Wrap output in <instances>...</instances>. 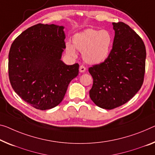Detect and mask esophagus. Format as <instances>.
I'll return each instance as SVG.
<instances>
[{"label": "esophagus", "instance_id": "esophagus-1", "mask_svg": "<svg viewBox=\"0 0 155 155\" xmlns=\"http://www.w3.org/2000/svg\"><path fill=\"white\" fill-rule=\"evenodd\" d=\"M85 71H86V68L84 67V66L81 65V66H80V72H81V73H84Z\"/></svg>", "mask_w": 155, "mask_h": 155}]
</instances>
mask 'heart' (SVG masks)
<instances>
[{"label":"heart","instance_id":"1","mask_svg":"<svg viewBox=\"0 0 155 155\" xmlns=\"http://www.w3.org/2000/svg\"><path fill=\"white\" fill-rule=\"evenodd\" d=\"M112 41V35L107 30L87 29L75 35L74 46L71 43L66 44V53L75 57L76 48L82 53V58L86 62L97 64L108 58Z\"/></svg>","mask_w":155,"mask_h":155}]
</instances>
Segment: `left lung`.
<instances>
[{"label": "left lung", "mask_w": 155, "mask_h": 155, "mask_svg": "<svg viewBox=\"0 0 155 155\" xmlns=\"http://www.w3.org/2000/svg\"><path fill=\"white\" fill-rule=\"evenodd\" d=\"M112 24L115 36L108 58L89 68L94 80L89 96L105 109L123 105L135 96L143 82L146 68V51L141 38L124 23Z\"/></svg>", "instance_id": "left-lung-1"}]
</instances>
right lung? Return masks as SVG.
Returning a JSON list of instances; mask_svg holds the SVG:
<instances>
[{"label": "right lung", "instance_id": "1", "mask_svg": "<svg viewBox=\"0 0 155 155\" xmlns=\"http://www.w3.org/2000/svg\"><path fill=\"white\" fill-rule=\"evenodd\" d=\"M64 26L35 25L16 38L9 53V78L14 91L35 109L46 110L62 101L79 64L61 60L66 48Z\"/></svg>", "mask_w": 155, "mask_h": 155}]
</instances>
